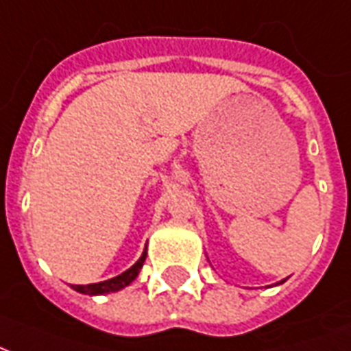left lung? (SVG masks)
I'll return each instance as SVG.
<instances>
[{"label": "left lung", "instance_id": "left-lung-1", "mask_svg": "<svg viewBox=\"0 0 351 351\" xmlns=\"http://www.w3.org/2000/svg\"><path fill=\"white\" fill-rule=\"evenodd\" d=\"M282 282H284V280H282Z\"/></svg>", "mask_w": 351, "mask_h": 351}]
</instances>
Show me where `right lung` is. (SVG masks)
<instances>
[{
  "mask_svg": "<svg viewBox=\"0 0 351 351\" xmlns=\"http://www.w3.org/2000/svg\"><path fill=\"white\" fill-rule=\"evenodd\" d=\"M146 259V252H143V256L138 259L137 263L133 265L131 269H128L122 274H118L114 278L105 280V282H97V284H88V286H73V289H77L80 293H86V295H103V293H110V291H118V289H122V287L130 286L133 280L137 278L138 271H141V267L145 263Z\"/></svg>",
  "mask_w": 351,
  "mask_h": 351,
  "instance_id": "1",
  "label": "right lung"
}]
</instances>
